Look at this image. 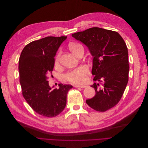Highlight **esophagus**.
I'll use <instances>...</instances> for the list:
<instances>
[{
  "label": "esophagus",
  "mask_w": 148,
  "mask_h": 148,
  "mask_svg": "<svg viewBox=\"0 0 148 148\" xmlns=\"http://www.w3.org/2000/svg\"><path fill=\"white\" fill-rule=\"evenodd\" d=\"M74 87H80V88H85L86 86H79V85H73Z\"/></svg>",
  "instance_id": "1"
}]
</instances>
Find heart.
I'll use <instances>...</instances> for the list:
<instances>
[{
	"label": "heart",
	"instance_id": "1",
	"mask_svg": "<svg viewBox=\"0 0 148 148\" xmlns=\"http://www.w3.org/2000/svg\"><path fill=\"white\" fill-rule=\"evenodd\" d=\"M83 48L81 44L77 42H72L69 44V49L70 51L75 56L79 51ZM60 52H58L55 59V64L57 65L59 63ZM88 72V69L86 66H80L66 73L64 77L65 79L74 84H82L86 80V76Z\"/></svg>",
	"mask_w": 148,
	"mask_h": 148
}]
</instances>
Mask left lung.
<instances>
[{"label": "left lung", "mask_w": 148, "mask_h": 148, "mask_svg": "<svg viewBox=\"0 0 148 148\" xmlns=\"http://www.w3.org/2000/svg\"><path fill=\"white\" fill-rule=\"evenodd\" d=\"M72 36L85 44L93 57L92 73L96 95L86 100L96 111L104 112L118 104L128 82L129 61L126 44L116 32L92 27Z\"/></svg>", "instance_id": "left-lung-1"}]
</instances>
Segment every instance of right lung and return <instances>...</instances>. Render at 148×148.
<instances>
[{"instance_id": "add662e5", "label": "right lung", "mask_w": 148, "mask_h": 148, "mask_svg": "<svg viewBox=\"0 0 148 148\" xmlns=\"http://www.w3.org/2000/svg\"><path fill=\"white\" fill-rule=\"evenodd\" d=\"M67 37H47L28 44L18 61L22 94L32 109L46 117L60 114L66 104L72 85L59 84V88L49 86L48 76L53 71L56 51Z\"/></svg>"}]
</instances>
